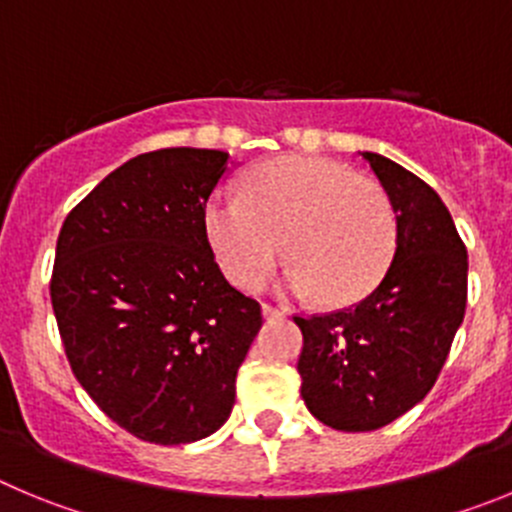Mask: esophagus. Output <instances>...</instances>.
Listing matches in <instances>:
<instances>
[{"label": "esophagus", "instance_id": "esophagus-1", "mask_svg": "<svg viewBox=\"0 0 512 512\" xmlns=\"http://www.w3.org/2000/svg\"><path fill=\"white\" fill-rule=\"evenodd\" d=\"M262 315H265L267 321H278V318H285V310L283 308H275V305H262Z\"/></svg>", "mask_w": 512, "mask_h": 512}]
</instances>
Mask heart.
<instances>
[{
    "instance_id": "obj_1",
    "label": "heart",
    "mask_w": 512,
    "mask_h": 512,
    "mask_svg": "<svg viewBox=\"0 0 512 512\" xmlns=\"http://www.w3.org/2000/svg\"><path fill=\"white\" fill-rule=\"evenodd\" d=\"M204 224L234 285L260 288L288 247V288L295 295L321 293L328 305L366 298L396 250L386 191L318 156H283L257 166L242 197L207 204Z\"/></svg>"
}]
</instances>
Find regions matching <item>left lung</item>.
Returning <instances> with one entry per match:
<instances>
[{
	"mask_svg": "<svg viewBox=\"0 0 512 512\" xmlns=\"http://www.w3.org/2000/svg\"><path fill=\"white\" fill-rule=\"evenodd\" d=\"M361 156L396 214L389 270L353 308L295 318L305 407L341 432L386 427L429 394L467 303V250L437 191L386 156Z\"/></svg>",
	"mask_w": 512,
	"mask_h": 512,
	"instance_id": "left-lung-1",
	"label": "left lung"
}]
</instances>
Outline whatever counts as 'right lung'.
I'll use <instances>...</instances> for the list:
<instances>
[{
	"instance_id": "add662e5",
	"label": "right lung",
	"mask_w": 512,
	"mask_h": 512,
	"mask_svg": "<svg viewBox=\"0 0 512 512\" xmlns=\"http://www.w3.org/2000/svg\"><path fill=\"white\" fill-rule=\"evenodd\" d=\"M227 151L161 148L126 161L68 214L50 298L70 369L118 427L154 444L217 432L262 328L224 280L204 212Z\"/></svg>"
}]
</instances>
